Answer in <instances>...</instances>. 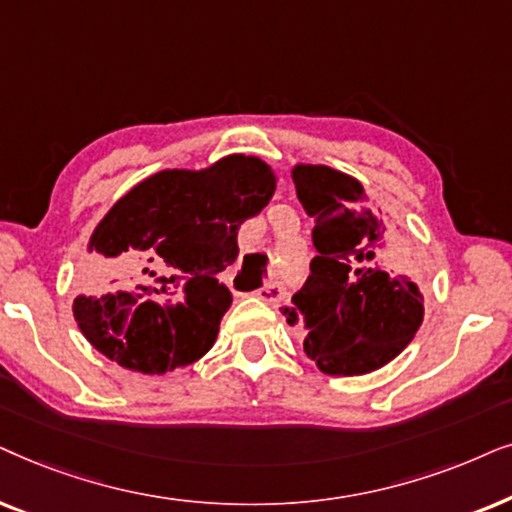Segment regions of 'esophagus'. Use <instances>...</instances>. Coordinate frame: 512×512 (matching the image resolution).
Here are the masks:
<instances>
[{"label": "esophagus", "mask_w": 512, "mask_h": 512, "mask_svg": "<svg viewBox=\"0 0 512 512\" xmlns=\"http://www.w3.org/2000/svg\"><path fill=\"white\" fill-rule=\"evenodd\" d=\"M283 285H278V283H264L260 290L255 292V297H260L262 302H267V304H278L283 299Z\"/></svg>", "instance_id": "esophagus-1"}]
</instances>
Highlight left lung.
<instances>
[{
    "instance_id": "1",
    "label": "left lung",
    "mask_w": 512,
    "mask_h": 512,
    "mask_svg": "<svg viewBox=\"0 0 512 512\" xmlns=\"http://www.w3.org/2000/svg\"><path fill=\"white\" fill-rule=\"evenodd\" d=\"M292 182L313 217L318 255L283 316L304 327V353L320 372L358 377L379 370L405 351L424 320L410 250L367 208L356 177L297 163Z\"/></svg>"
}]
</instances>
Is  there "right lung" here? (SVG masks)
<instances>
[{
	"mask_svg": "<svg viewBox=\"0 0 512 512\" xmlns=\"http://www.w3.org/2000/svg\"><path fill=\"white\" fill-rule=\"evenodd\" d=\"M276 182L267 161L245 154L138 182L88 238L86 250L112 264L74 299L81 335L140 374H166L206 356L231 306L217 276L236 260L238 229L262 213Z\"/></svg>",
	"mask_w": 512,
	"mask_h": 512,
	"instance_id": "right-lung-1",
	"label": "right lung"
}]
</instances>
